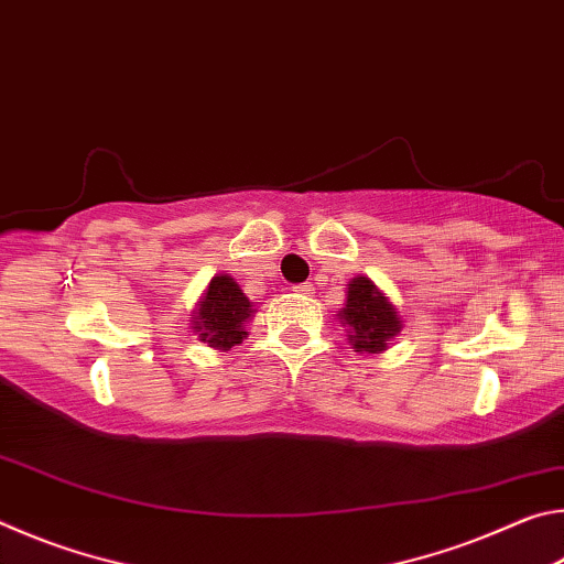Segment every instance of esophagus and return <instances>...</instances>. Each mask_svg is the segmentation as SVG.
Instances as JSON below:
<instances>
[{
	"mask_svg": "<svg viewBox=\"0 0 564 564\" xmlns=\"http://www.w3.org/2000/svg\"><path fill=\"white\" fill-rule=\"evenodd\" d=\"M293 291L301 293V295H311L313 293V283H299V285H293Z\"/></svg>",
	"mask_w": 564,
	"mask_h": 564,
	"instance_id": "obj_1",
	"label": "esophagus"
}]
</instances>
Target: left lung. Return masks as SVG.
<instances>
[{
  "label": "left lung",
  "instance_id": "left-lung-1",
  "mask_svg": "<svg viewBox=\"0 0 564 564\" xmlns=\"http://www.w3.org/2000/svg\"><path fill=\"white\" fill-rule=\"evenodd\" d=\"M338 318L356 352H383L403 330L400 311L368 275L348 281L346 303L338 311Z\"/></svg>",
  "mask_w": 564,
  "mask_h": 564
}]
</instances>
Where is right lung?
I'll return each mask as SVG.
<instances>
[{
    "instance_id": "obj_1",
    "label": "right lung",
    "mask_w": 564,
    "mask_h": 564,
    "mask_svg": "<svg viewBox=\"0 0 564 564\" xmlns=\"http://www.w3.org/2000/svg\"><path fill=\"white\" fill-rule=\"evenodd\" d=\"M256 313L241 285L228 273H216L196 301L191 330L214 350H231L248 336L246 321Z\"/></svg>"
}]
</instances>
